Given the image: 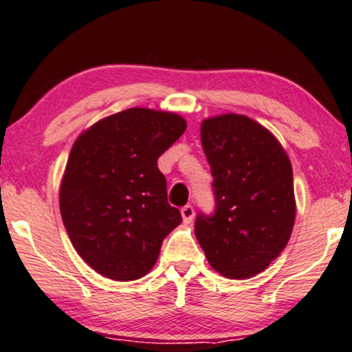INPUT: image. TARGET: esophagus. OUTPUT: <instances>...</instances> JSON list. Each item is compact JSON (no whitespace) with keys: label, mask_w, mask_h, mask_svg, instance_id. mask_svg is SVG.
<instances>
[{"label":"esophagus","mask_w":352,"mask_h":352,"mask_svg":"<svg viewBox=\"0 0 352 352\" xmlns=\"http://www.w3.org/2000/svg\"><path fill=\"white\" fill-rule=\"evenodd\" d=\"M181 216H183V221L184 224H191L192 219H194V208L191 204L184 206L183 209H181Z\"/></svg>","instance_id":"esophagus-1"}]
</instances>
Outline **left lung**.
Instances as JSON below:
<instances>
[{
    "label": "left lung",
    "mask_w": 352,
    "mask_h": 352,
    "mask_svg": "<svg viewBox=\"0 0 352 352\" xmlns=\"http://www.w3.org/2000/svg\"><path fill=\"white\" fill-rule=\"evenodd\" d=\"M201 142L216 210L197 216L196 239L214 270L249 278L290 241L296 214L292 163L278 140L245 115L206 118Z\"/></svg>",
    "instance_id": "obj_1"
}]
</instances>
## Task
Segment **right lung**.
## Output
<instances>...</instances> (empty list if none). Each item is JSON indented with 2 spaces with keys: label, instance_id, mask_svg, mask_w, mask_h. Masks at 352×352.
I'll use <instances>...</instances> for the list:
<instances>
[{
  "label": "right lung",
  "instance_id": "1",
  "mask_svg": "<svg viewBox=\"0 0 352 352\" xmlns=\"http://www.w3.org/2000/svg\"><path fill=\"white\" fill-rule=\"evenodd\" d=\"M171 111L128 109L85 130L70 150L59 206L70 242L97 274L118 282L151 270L183 221L168 204L158 158L184 133Z\"/></svg>",
  "mask_w": 352,
  "mask_h": 352
}]
</instances>
